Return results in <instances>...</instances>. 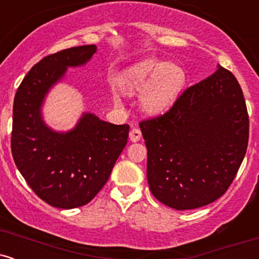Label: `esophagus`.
I'll list each match as a JSON object with an SVG mask.
<instances>
[{
  "instance_id": "34e87169",
  "label": "esophagus",
  "mask_w": 259,
  "mask_h": 259,
  "mask_svg": "<svg viewBox=\"0 0 259 259\" xmlns=\"http://www.w3.org/2000/svg\"><path fill=\"white\" fill-rule=\"evenodd\" d=\"M141 136H142L141 130L138 129V127H133L132 132H130V140H132L133 142H136L141 139Z\"/></svg>"
}]
</instances>
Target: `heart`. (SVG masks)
<instances>
[{"label": "heart", "instance_id": "obj_1", "mask_svg": "<svg viewBox=\"0 0 259 259\" xmlns=\"http://www.w3.org/2000/svg\"><path fill=\"white\" fill-rule=\"evenodd\" d=\"M185 82L186 74L179 65L145 59L127 68L119 84L124 94L142 91L140 96L142 109L148 114H158L173 105Z\"/></svg>", "mask_w": 259, "mask_h": 259}]
</instances>
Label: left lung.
Here are the masks:
<instances>
[{"label": "left lung", "instance_id": "8db88e82", "mask_svg": "<svg viewBox=\"0 0 259 259\" xmlns=\"http://www.w3.org/2000/svg\"><path fill=\"white\" fill-rule=\"evenodd\" d=\"M140 129L154 197L178 210L212 203L227 192L247 150L249 120L241 86L218 65L164 114L140 121Z\"/></svg>", "mask_w": 259, "mask_h": 259}]
</instances>
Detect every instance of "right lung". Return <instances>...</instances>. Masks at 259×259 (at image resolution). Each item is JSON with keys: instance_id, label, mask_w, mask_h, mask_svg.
Listing matches in <instances>:
<instances>
[{"instance_id": "right-lung-1", "label": "right lung", "mask_w": 259, "mask_h": 259, "mask_svg": "<svg viewBox=\"0 0 259 259\" xmlns=\"http://www.w3.org/2000/svg\"><path fill=\"white\" fill-rule=\"evenodd\" d=\"M95 45L49 55L29 70L13 103L11 147L14 163L28 185L53 207H81L100 192L129 136V125H114L85 113L73 130L57 133L41 117L45 96L68 67L84 65Z\"/></svg>"}]
</instances>
